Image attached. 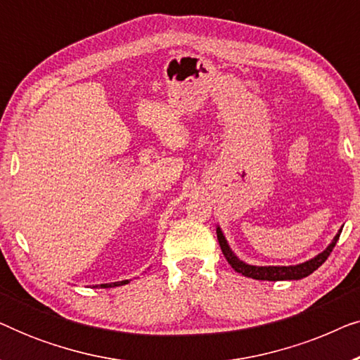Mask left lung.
<instances>
[{"instance_id":"obj_1","label":"left lung","mask_w":360,"mask_h":360,"mask_svg":"<svg viewBox=\"0 0 360 360\" xmlns=\"http://www.w3.org/2000/svg\"><path fill=\"white\" fill-rule=\"evenodd\" d=\"M339 236H341V231H339V234L334 238V240L329 244V248L324 250V252H321L319 255H316V257L308 260V262L304 264L290 265V267H255V265L244 264L243 260H239L233 252H231L223 233H221V229L218 228V240H219L221 250H223L224 257L231 264V267H233L236 272L243 274L244 277L255 278V280H270V282H278V280H300V278L308 277L309 274H313L314 270L321 267V265L326 262V259L329 257V254L333 252L334 245L338 243Z\"/></svg>"}]
</instances>
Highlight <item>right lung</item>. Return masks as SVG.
I'll return each mask as SVG.
<instances>
[{"label":"right lung","instance_id":"obj_1","mask_svg":"<svg viewBox=\"0 0 360 360\" xmlns=\"http://www.w3.org/2000/svg\"><path fill=\"white\" fill-rule=\"evenodd\" d=\"M122 283H127V280H126V282H116V283H103V285H100V287H103V288H110V287H117V285H122Z\"/></svg>","mask_w":360,"mask_h":360}]
</instances>
